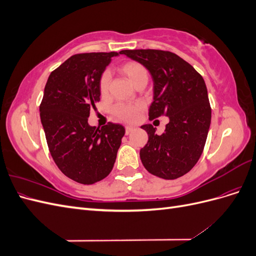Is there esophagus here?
Returning a JSON list of instances; mask_svg holds the SVG:
<instances>
[{"label":"esophagus","mask_w":256,"mask_h":256,"mask_svg":"<svg viewBox=\"0 0 256 256\" xmlns=\"http://www.w3.org/2000/svg\"><path fill=\"white\" fill-rule=\"evenodd\" d=\"M134 130V128L132 127H130V126H126V134L128 136V134H130V132L131 131Z\"/></svg>","instance_id":"34e87169"}]
</instances>
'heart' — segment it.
<instances>
[{
    "label": "heart",
    "mask_w": 256,
    "mask_h": 256,
    "mask_svg": "<svg viewBox=\"0 0 256 256\" xmlns=\"http://www.w3.org/2000/svg\"><path fill=\"white\" fill-rule=\"evenodd\" d=\"M120 72L125 74L129 82L134 85L142 80L148 79V72L147 69L138 62H127V63L122 64L120 66ZM109 83H110V76L108 72H104L102 78L99 81V90L102 95L106 94L108 90H109ZM141 108L134 104H120L114 106L113 113L118 120L125 122H136L138 116H140Z\"/></svg>",
    "instance_id": "obj_1"
}]
</instances>
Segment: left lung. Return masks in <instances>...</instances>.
<instances>
[{
    "label": "left lung",
    "instance_id": "8db88e82",
    "mask_svg": "<svg viewBox=\"0 0 256 256\" xmlns=\"http://www.w3.org/2000/svg\"><path fill=\"white\" fill-rule=\"evenodd\" d=\"M152 74L154 102L150 120L166 115L164 132L150 124L141 126L148 141L140 150L144 168L164 180H176L196 164L203 152L212 120L206 84L194 68L175 53L162 50H122Z\"/></svg>",
    "mask_w": 256,
    "mask_h": 256
}]
</instances>
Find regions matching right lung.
I'll list each match as a JSON object with an SVG mask.
<instances>
[{"label": "right lung", "mask_w": 256, "mask_h": 256, "mask_svg": "<svg viewBox=\"0 0 256 256\" xmlns=\"http://www.w3.org/2000/svg\"><path fill=\"white\" fill-rule=\"evenodd\" d=\"M118 52L74 54L53 70L40 106L51 156L70 180L92 184L112 171L125 134L120 124L88 125L92 108L100 100L99 81Z\"/></svg>", "instance_id": "add662e5"}]
</instances>
